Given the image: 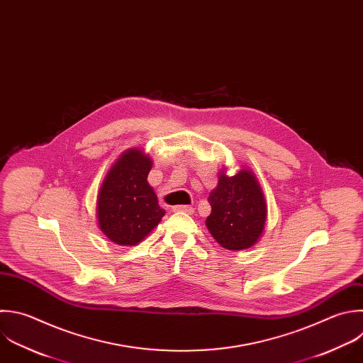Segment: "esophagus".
<instances>
[{"label": "esophagus", "instance_id": "esophagus-1", "mask_svg": "<svg viewBox=\"0 0 363 363\" xmlns=\"http://www.w3.org/2000/svg\"><path fill=\"white\" fill-rule=\"evenodd\" d=\"M173 211H182V213H187V214H193L194 208L191 206H174Z\"/></svg>", "mask_w": 363, "mask_h": 363}]
</instances>
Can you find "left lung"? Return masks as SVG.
Segmentation results:
<instances>
[{
    "label": "left lung",
    "instance_id": "obj_1",
    "mask_svg": "<svg viewBox=\"0 0 363 363\" xmlns=\"http://www.w3.org/2000/svg\"><path fill=\"white\" fill-rule=\"evenodd\" d=\"M208 201L211 213L206 225L223 248L247 250L262 237L267 201L250 169H240L234 176L227 174V167L221 169L217 187L210 193Z\"/></svg>",
    "mask_w": 363,
    "mask_h": 363
}]
</instances>
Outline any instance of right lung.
<instances>
[{
	"instance_id": "right-lung-1",
	"label": "right lung",
	"mask_w": 363,
	"mask_h": 363,
	"mask_svg": "<svg viewBox=\"0 0 363 363\" xmlns=\"http://www.w3.org/2000/svg\"><path fill=\"white\" fill-rule=\"evenodd\" d=\"M152 164L153 160L142 149H128L101 184L96 200L98 225L115 244L133 247L143 241L166 213L147 183Z\"/></svg>"
}]
</instances>
